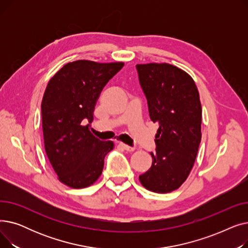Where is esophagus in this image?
I'll list each match as a JSON object with an SVG mask.
<instances>
[{"label":"esophagus","instance_id":"esophagus-1","mask_svg":"<svg viewBox=\"0 0 248 248\" xmlns=\"http://www.w3.org/2000/svg\"><path fill=\"white\" fill-rule=\"evenodd\" d=\"M120 146H121L124 150H125V151H127V152H134V151L136 150L134 147H129V146L124 144V142H120Z\"/></svg>","mask_w":248,"mask_h":248}]
</instances>
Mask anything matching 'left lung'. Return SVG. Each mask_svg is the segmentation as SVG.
<instances>
[{
	"mask_svg": "<svg viewBox=\"0 0 248 248\" xmlns=\"http://www.w3.org/2000/svg\"><path fill=\"white\" fill-rule=\"evenodd\" d=\"M150 117L158 123L153 163L139 177L155 193L177 190L188 178L201 141L202 108L193 78L168 63L137 64Z\"/></svg>",
	"mask_w": 248,
	"mask_h": 248,
	"instance_id": "8db88e82",
	"label": "left lung"
}]
</instances>
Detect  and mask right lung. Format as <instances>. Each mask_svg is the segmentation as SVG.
<instances>
[{
	"instance_id": "add662e5",
	"label": "right lung",
	"mask_w": 248,
	"mask_h": 248,
	"mask_svg": "<svg viewBox=\"0 0 248 248\" xmlns=\"http://www.w3.org/2000/svg\"><path fill=\"white\" fill-rule=\"evenodd\" d=\"M124 62L76 60L49 80L41 103L44 147L61 183L74 189L93 185L102 173L104 157L114 145L90 132L96 101ZM93 129V128H91Z\"/></svg>"
}]
</instances>
